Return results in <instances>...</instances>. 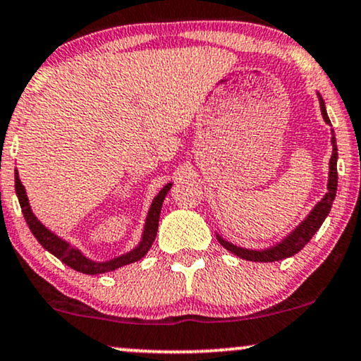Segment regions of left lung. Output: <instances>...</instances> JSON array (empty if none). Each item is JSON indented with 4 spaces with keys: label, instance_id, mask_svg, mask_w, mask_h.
Here are the masks:
<instances>
[{
    "label": "left lung",
    "instance_id": "obj_1",
    "mask_svg": "<svg viewBox=\"0 0 361 361\" xmlns=\"http://www.w3.org/2000/svg\"><path fill=\"white\" fill-rule=\"evenodd\" d=\"M319 97V95H318ZM319 106H322V115L324 122L330 123V118L326 115V106L322 97H319ZM331 145H333V154L330 159V179H328V192L324 194V197L319 201L317 206L313 207V211L310 212L308 217L301 222L298 228L293 231L291 234L286 235L281 243H278L276 246H271L268 249H262V251H255V249H244L239 246H234L233 243L224 241L221 235H217V241L221 243L222 247H226L228 251L234 252L235 256L243 257L246 261H256V262H273V261H281L284 257L295 256L296 252H300L306 244L310 243V239L317 234V231L322 228L323 221L326 219V216L330 214L331 204L335 201L336 188H338V171H336V159H338V149H336V139L335 132L331 130Z\"/></svg>",
    "mask_w": 361,
    "mask_h": 361
}]
</instances>
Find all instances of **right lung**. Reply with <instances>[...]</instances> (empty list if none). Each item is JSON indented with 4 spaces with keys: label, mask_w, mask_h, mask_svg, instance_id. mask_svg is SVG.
<instances>
[{
    "label": "right lung",
    "mask_w": 361,
    "mask_h": 361,
    "mask_svg": "<svg viewBox=\"0 0 361 361\" xmlns=\"http://www.w3.org/2000/svg\"><path fill=\"white\" fill-rule=\"evenodd\" d=\"M172 184H167L160 192L155 195L152 206L149 209V214H147L145 219V228H144V234H142V241L139 243V246L132 251H128L127 255H122L118 257H114V259L105 261V262H97L88 259L82 255V251H78L77 247L70 246L68 243L63 241L61 238H58L56 234H53L50 229H47L44 226L39 222L37 217H35L33 212H31L28 197H26V190L21 184L20 177H18V171H15V189H16V195L18 201H20L21 206V212H23L26 224L31 233H33L37 241L42 244V246L50 251L53 256H56L61 262H65L66 266L78 271V273L83 274H102V273H109V271H115L126 264H132V262L142 259L147 255L150 246H152L155 241V235H157V229H159V217H160V209H162V202L166 199V195L169 190H171Z\"/></svg>",
    "instance_id": "right-lung-1"
}]
</instances>
